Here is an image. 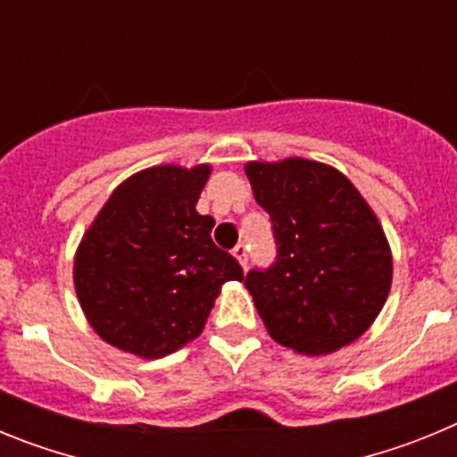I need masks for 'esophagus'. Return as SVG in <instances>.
I'll use <instances>...</instances> for the list:
<instances>
[{
  "instance_id": "esophagus-1",
  "label": "esophagus",
  "mask_w": 457,
  "mask_h": 457,
  "mask_svg": "<svg viewBox=\"0 0 457 457\" xmlns=\"http://www.w3.org/2000/svg\"><path fill=\"white\" fill-rule=\"evenodd\" d=\"M233 256H236V261L242 265V268H247V261H249L247 245H237V247L233 249Z\"/></svg>"
}]
</instances>
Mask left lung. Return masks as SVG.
I'll use <instances>...</instances> for the list:
<instances>
[{
	"instance_id": "obj_1",
	"label": "left lung",
	"mask_w": 457,
	"mask_h": 457,
	"mask_svg": "<svg viewBox=\"0 0 457 457\" xmlns=\"http://www.w3.org/2000/svg\"><path fill=\"white\" fill-rule=\"evenodd\" d=\"M245 173L277 237V263L245 278L268 334L311 357L354 343L379 316L394 274L373 208L316 160H253Z\"/></svg>"
}]
</instances>
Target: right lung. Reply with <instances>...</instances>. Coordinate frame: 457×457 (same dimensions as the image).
<instances>
[{
    "instance_id": "1",
    "label": "right lung",
    "mask_w": 457,
    "mask_h": 457,
    "mask_svg": "<svg viewBox=\"0 0 457 457\" xmlns=\"http://www.w3.org/2000/svg\"><path fill=\"white\" fill-rule=\"evenodd\" d=\"M210 164H160L125 179L82 236L72 281L93 332L144 359L176 353L204 332L240 263L217 247L215 220L196 212Z\"/></svg>"
}]
</instances>
